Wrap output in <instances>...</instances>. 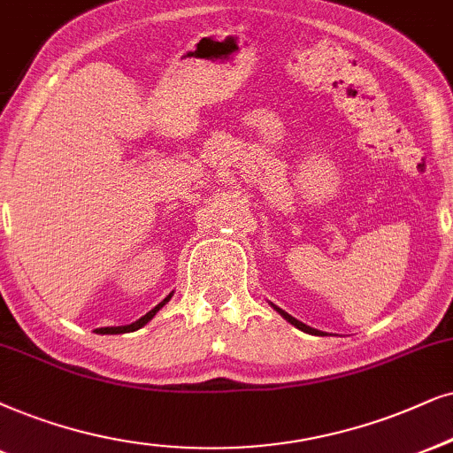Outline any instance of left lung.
<instances>
[{
    "label": "left lung",
    "mask_w": 453,
    "mask_h": 453,
    "mask_svg": "<svg viewBox=\"0 0 453 453\" xmlns=\"http://www.w3.org/2000/svg\"><path fill=\"white\" fill-rule=\"evenodd\" d=\"M276 311H280V313H282V316H284V319H286V322H290V324H293V326H296V328H299V330H303V332H309V334H319V332H318V330L309 328V326H305V324H303V322H299V319H295L293 316H288V313H286V311H282V309H278V307H276Z\"/></svg>",
    "instance_id": "left-lung-1"
}]
</instances>
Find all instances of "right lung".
I'll list each match as a JSON object with an SVG mask.
<instances>
[{
    "instance_id": "right-lung-1",
    "label": "right lung",
    "mask_w": 453,
    "mask_h": 453,
    "mask_svg": "<svg viewBox=\"0 0 453 453\" xmlns=\"http://www.w3.org/2000/svg\"><path fill=\"white\" fill-rule=\"evenodd\" d=\"M171 299V295L167 296V299H163L158 303L157 307L154 309H150V311L146 313V316H142L140 319H137V322H134V324H129V326H114V328H98L96 332H98V334H123V332H134V330H137V328H142V326H146L148 322H150V319L157 316V311L160 307L165 305V303H167Z\"/></svg>"
}]
</instances>
